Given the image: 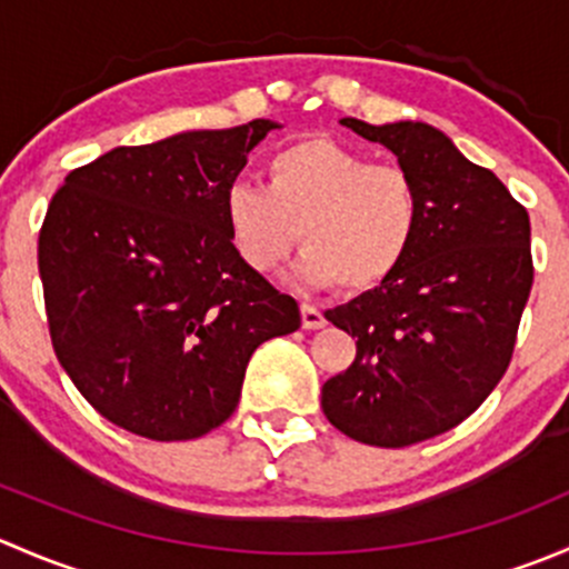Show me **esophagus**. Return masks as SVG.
Returning <instances> with one entry per match:
<instances>
[{"label":"esophagus","instance_id":"34e87169","mask_svg":"<svg viewBox=\"0 0 569 569\" xmlns=\"http://www.w3.org/2000/svg\"><path fill=\"white\" fill-rule=\"evenodd\" d=\"M300 313H302V327H306V330H319V327L327 325L325 313L317 311L313 306H302Z\"/></svg>","mask_w":569,"mask_h":569}]
</instances>
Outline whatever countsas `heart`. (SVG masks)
<instances>
[{
  "label": "heart",
  "mask_w": 569,
  "mask_h": 569,
  "mask_svg": "<svg viewBox=\"0 0 569 569\" xmlns=\"http://www.w3.org/2000/svg\"><path fill=\"white\" fill-rule=\"evenodd\" d=\"M222 220L252 272H272L300 239L302 280L358 295L399 272L421 233L423 203L416 178L399 164H375L330 137H306L269 157L263 187L231 183Z\"/></svg>",
  "instance_id": "heart-1"
}]
</instances>
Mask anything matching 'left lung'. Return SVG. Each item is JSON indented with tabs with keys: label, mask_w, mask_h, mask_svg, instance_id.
<instances>
[{
	"label": "left lung",
	"mask_w": 569,
	"mask_h": 569,
	"mask_svg": "<svg viewBox=\"0 0 569 569\" xmlns=\"http://www.w3.org/2000/svg\"><path fill=\"white\" fill-rule=\"evenodd\" d=\"M341 126L396 153L421 189L418 242L399 272L325 313L355 363L321 388L327 421L401 449L462 423L507 371L533 283L529 211L429 123Z\"/></svg>",
	"instance_id": "8db88e82"
}]
</instances>
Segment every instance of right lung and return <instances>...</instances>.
<instances>
[{
  "mask_svg": "<svg viewBox=\"0 0 569 569\" xmlns=\"http://www.w3.org/2000/svg\"><path fill=\"white\" fill-rule=\"evenodd\" d=\"M274 120L112 148L71 170L38 239L57 360L114 427L192 440L231 418L250 355L300 308L228 239L222 194Z\"/></svg>",
  "mask_w": 569,
  "mask_h": 569,
  "instance_id": "obj_1",
  "label": "right lung"
}]
</instances>
